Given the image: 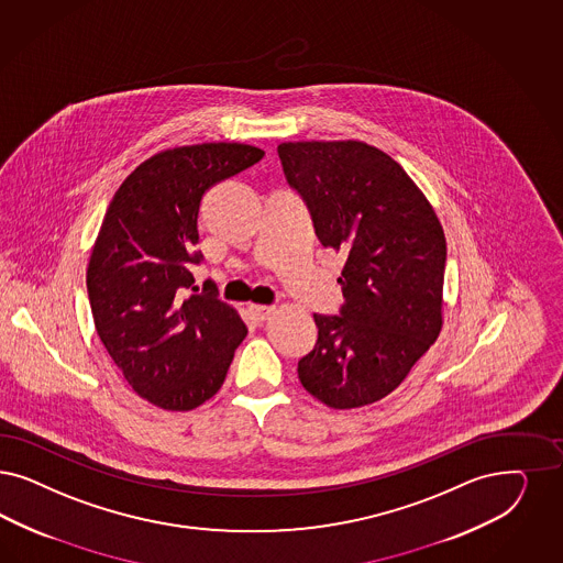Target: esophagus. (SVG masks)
<instances>
[{"label": "esophagus", "instance_id": "1", "mask_svg": "<svg viewBox=\"0 0 563 563\" xmlns=\"http://www.w3.org/2000/svg\"><path fill=\"white\" fill-rule=\"evenodd\" d=\"M250 313H252L253 320L264 322L274 313V308H271V306H250Z\"/></svg>", "mask_w": 563, "mask_h": 563}]
</instances>
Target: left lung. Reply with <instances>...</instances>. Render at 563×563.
<instances>
[{
  "label": "left lung",
  "mask_w": 563,
  "mask_h": 563,
  "mask_svg": "<svg viewBox=\"0 0 563 563\" xmlns=\"http://www.w3.org/2000/svg\"><path fill=\"white\" fill-rule=\"evenodd\" d=\"M278 157L320 243L345 257L341 316L313 313L318 341L299 380L329 408L369 406L443 329V227L408 173L364 141L280 143Z\"/></svg>",
  "instance_id": "obj_1"
}]
</instances>
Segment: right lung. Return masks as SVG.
Wrapping results in <instances>:
<instances>
[{"label": "right lung", "mask_w": 563, "mask_h": 563, "mask_svg": "<svg viewBox=\"0 0 563 563\" xmlns=\"http://www.w3.org/2000/svg\"><path fill=\"white\" fill-rule=\"evenodd\" d=\"M264 157L245 143L183 145L152 155L118 187L87 266L103 347L139 397L189 411L222 387L247 329L208 280L197 291L199 206L216 183Z\"/></svg>", "instance_id": "obj_1"}]
</instances>
